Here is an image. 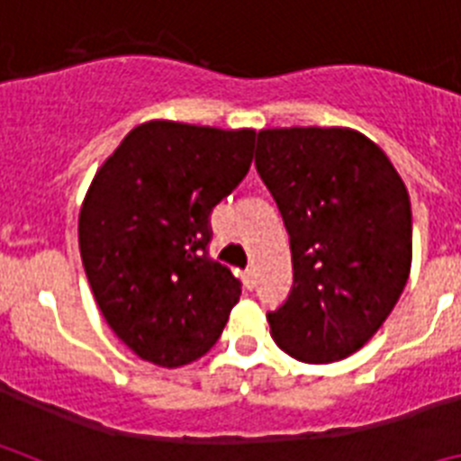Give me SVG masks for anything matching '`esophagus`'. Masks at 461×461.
Segmentation results:
<instances>
[{"mask_svg":"<svg viewBox=\"0 0 461 461\" xmlns=\"http://www.w3.org/2000/svg\"><path fill=\"white\" fill-rule=\"evenodd\" d=\"M242 284H244V288H247V291H251V288L256 286V275H254V270L242 272Z\"/></svg>","mask_w":461,"mask_h":461,"instance_id":"esophagus-1","label":"esophagus"}]
</instances>
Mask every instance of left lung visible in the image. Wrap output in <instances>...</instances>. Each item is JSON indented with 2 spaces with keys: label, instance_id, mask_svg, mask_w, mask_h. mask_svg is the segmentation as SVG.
I'll list each match as a JSON object with an SVG mask.
<instances>
[{
  "label": "left lung",
  "instance_id": "left-lung-1",
  "mask_svg": "<svg viewBox=\"0 0 461 461\" xmlns=\"http://www.w3.org/2000/svg\"><path fill=\"white\" fill-rule=\"evenodd\" d=\"M256 170L291 238L293 288L267 313L281 351L337 362L385 323L411 272V201L376 142L346 126L263 129Z\"/></svg>",
  "mask_w": 461,
  "mask_h": 461
}]
</instances>
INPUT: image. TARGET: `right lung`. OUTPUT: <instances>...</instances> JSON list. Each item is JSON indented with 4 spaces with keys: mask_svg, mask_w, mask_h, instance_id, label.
Wrapping results in <instances>:
<instances>
[{
    "mask_svg": "<svg viewBox=\"0 0 461 461\" xmlns=\"http://www.w3.org/2000/svg\"><path fill=\"white\" fill-rule=\"evenodd\" d=\"M254 129L152 120L126 133L80 207L94 300L138 357L182 367L217 344L240 281L207 256L210 214L249 173Z\"/></svg>",
    "mask_w": 461,
    "mask_h": 461,
    "instance_id": "1",
    "label": "right lung"
}]
</instances>
